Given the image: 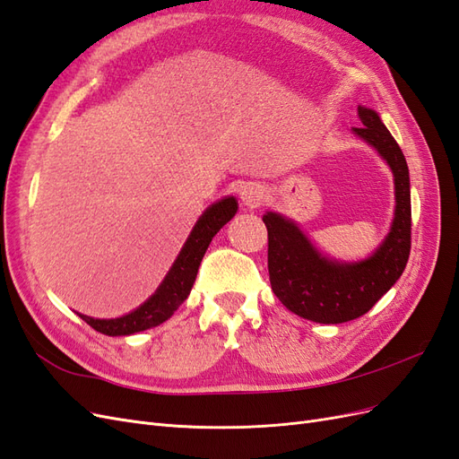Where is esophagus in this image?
Wrapping results in <instances>:
<instances>
[{"mask_svg": "<svg viewBox=\"0 0 459 459\" xmlns=\"http://www.w3.org/2000/svg\"><path fill=\"white\" fill-rule=\"evenodd\" d=\"M241 201L251 206V208H256L264 203V189L256 184H247L241 187Z\"/></svg>", "mask_w": 459, "mask_h": 459, "instance_id": "34e87169", "label": "esophagus"}]
</instances>
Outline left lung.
<instances>
[{
  "label": "left lung",
  "instance_id": "left-lung-1",
  "mask_svg": "<svg viewBox=\"0 0 459 459\" xmlns=\"http://www.w3.org/2000/svg\"><path fill=\"white\" fill-rule=\"evenodd\" d=\"M362 140L379 151L394 174L396 208L393 228L368 260L339 264L319 255L304 233L283 216L264 214L268 228V272L275 297L300 317L317 324H342L364 316L404 272L411 248L410 172L404 152L379 115L358 107Z\"/></svg>",
  "mask_w": 459,
  "mask_h": 459
}]
</instances>
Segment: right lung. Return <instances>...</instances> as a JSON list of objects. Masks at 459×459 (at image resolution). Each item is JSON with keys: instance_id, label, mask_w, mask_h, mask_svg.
I'll list each match as a JSON object with an SVG mask.
<instances>
[{"instance_id": "obj_1", "label": "right lung", "mask_w": 459, "mask_h": 459, "mask_svg": "<svg viewBox=\"0 0 459 459\" xmlns=\"http://www.w3.org/2000/svg\"><path fill=\"white\" fill-rule=\"evenodd\" d=\"M235 212H238V201L233 197H226L206 208V212L199 218L182 253L174 262L172 270L157 289V293L142 304L140 308L117 319H95L82 314L80 317L95 331L108 337L132 335V333L157 327L166 322L178 310L179 304L187 299L208 245H211L214 235L235 216Z\"/></svg>"}]
</instances>
